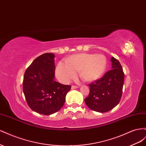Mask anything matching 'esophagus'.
<instances>
[{"instance_id":"obj_1","label":"esophagus","mask_w":146,"mask_h":146,"mask_svg":"<svg viewBox=\"0 0 146 146\" xmlns=\"http://www.w3.org/2000/svg\"><path fill=\"white\" fill-rule=\"evenodd\" d=\"M78 88L77 86H75V85H72V86H71V88H72V90H73V89H76V88Z\"/></svg>"}]
</instances>
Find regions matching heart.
<instances>
[{"label":"heart","instance_id":"heart-1","mask_svg":"<svg viewBox=\"0 0 146 146\" xmlns=\"http://www.w3.org/2000/svg\"><path fill=\"white\" fill-rule=\"evenodd\" d=\"M107 66L105 55L94 54H80L72 55L56 66V74L60 80L68 83L77 77V72L87 82L98 80L103 76Z\"/></svg>","mask_w":146,"mask_h":146}]
</instances>
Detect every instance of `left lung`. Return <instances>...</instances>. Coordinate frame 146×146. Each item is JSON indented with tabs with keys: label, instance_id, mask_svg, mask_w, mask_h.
I'll return each mask as SVG.
<instances>
[{
	"label": "left lung",
	"instance_id": "obj_1",
	"mask_svg": "<svg viewBox=\"0 0 146 146\" xmlns=\"http://www.w3.org/2000/svg\"><path fill=\"white\" fill-rule=\"evenodd\" d=\"M111 69L99 80L89 84L90 94L85 102L91 110L105 113L119 103L122 94L124 73L119 61L111 57Z\"/></svg>",
	"mask_w": 146,
	"mask_h": 146
}]
</instances>
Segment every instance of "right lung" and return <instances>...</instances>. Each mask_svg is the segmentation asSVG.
<instances>
[{
	"label": "right lung",
	"mask_w": 146,
	"mask_h": 146,
	"mask_svg": "<svg viewBox=\"0 0 146 146\" xmlns=\"http://www.w3.org/2000/svg\"><path fill=\"white\" fill-rule=\"evenodd\" d=\"M55 55L46 53L35 59L25 70L23 92L29 107L33 111L50 115L63 107L70 85L54 80Z\"/></svg>",
	"instance_id": "1"
}]
</instances>
